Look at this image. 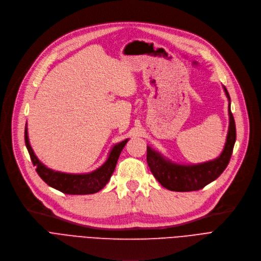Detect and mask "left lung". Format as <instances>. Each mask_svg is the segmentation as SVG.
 I'll return each mask as SVG.
<instances>
[{"label":"left lung","mask_w":261,"mask_h":261,"mask_svg":"<svg viewBox=\"0 0 261 261\" xmlns=\"http://www.w3.org/2000/svg\"><path fill=\"white\" fill-rule=\"evenodd\" d=\"M223 89L228 100L229 126L226 142L220 156L202 164L182 165L173 163L150 145L147 146V165L155 178L168 190L188 192L203 189L205 186L216 180L227 167L236 142V125L230 111L229 94L225 86H223Z\"/></svg>","instance_id":"left-lung-1"}]
</instances>
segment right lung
Here are the masks:
<instances>
[{
	"instance_id": "1",
	"label": "right lung",
	"mask_w": 261,
	"mask_h": 261,
	"mask_svg": "<svg viewBox=\"0 0 261 261\" xmlns=\"http://www.w3.org/2000/svg\"><path fill=\"white\" fill-rule=\"evenodd\" d=\"M24 137H25V145L30 153L32 163L36 167L37 173L43 179V181H45L49 187H52L58 191L74 195L92 194L102 190L109 181L111 175H113L119 156L123 150V147L125 146L128 141V139H125L115 144L110 150L105 163L94 171L88 173H81V174H74V173L55 171L53 169L47 168L41 163L38 157L35 155L31 146L28 124L25 126Z\"/></svg>"
}]
</instances>
